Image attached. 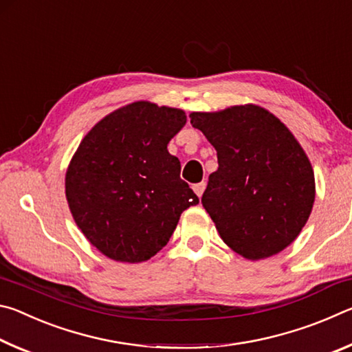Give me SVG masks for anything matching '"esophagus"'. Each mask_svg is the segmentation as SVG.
I'll use <instances>...</instances> for the list:
<instances>
[{"label":"esophagus","instance_id":"1","mask_svg":"<svg viewBox=\"0 0 352 352\" xmlns=\"http://www.w3.org/2000/svg\"><path fill=\"white\" fill-rule=\"evenodd\" d=\"M205 188H206V183H205V182H201V183L194 184V190H195V194L199 195V197H201V194H204Z\"/></svg>","mask_w":352,"mask_h":352}]
</instances>
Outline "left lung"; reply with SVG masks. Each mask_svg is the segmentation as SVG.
Here are the masks:
<instances>
[{
    "mask_svg": "<svg viewBox=\"0 0 352 352\" xmlns=\"http://www.w3.org/2000/svg\"><path fill=\"white\" fill-rule=\"evenodd\" d=\"M190 124L217 151L201 205L222 241L250 261L283 252L315 200L312 164L294 133L259 105L192 111Z\"/></svg>",
    "mask_w": 352,
    "mask_h": 352,
    "instance_id": "obj_1",
    "label": "left lung"
}]
</instances>
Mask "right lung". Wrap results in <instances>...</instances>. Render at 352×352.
Listing matches in <instances>:
<instances>
[{
	"label": "right lung",
	"mask_w": 352,
	"mask_h": 352,
	"mask_svg": "<svg viewBox=\"0 0 352 352\" xmlns=\"http://www.w3.org/2000/svg\"><path fill=\"white\" fill-rule=\"evenodd\" d=\"M186 113L138 100L100 119L80 141L65 175L69 211L88 242L107 258L151 259L199 197L180 178L168 144Z\"/></svg>",
	"instance_id": "obj_1"
}]
</instances>
